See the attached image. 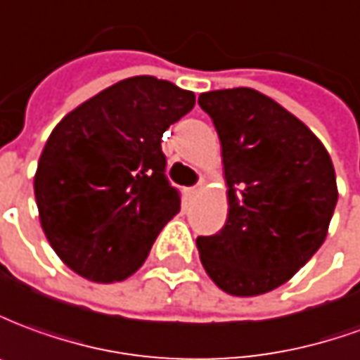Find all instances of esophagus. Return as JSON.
I'll return each mask as SVG.
<instances>
[{
    "label": "esophagus",
    "instance_id": "34e87169",
    "mask_svg": "<svg viewBox=\"0 0 360 360\" xmlns=\"http://www.w3.org/2000/svg\"><path fill=\"white\" fill-rule=\"evenodd\" d=\"M188 192H190V195H198V193L203 192V180H201V182L198 186H193V188H190Z\"/></svg>",
    "mask_w": 360,
    "mask_h": 360
}]
</instances>
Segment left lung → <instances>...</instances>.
Returning a JSON list of instances; mask_svg holds the SVG:
<instances>
[{
	"mask_svg": "<svg viewBox=\"0 0 360 360\" xmlns=\"http://www.w3.org/2000/svg\"><path fill=\"white\" fill-rule=\"evenodd\" d=\"M223 149L229 217L198 236L207 275L234 297L277 289L314 256L338 203L322 141L281 104L248 86L200 94Z\"/></svg>",
	"mask_w": 360,
	"mask_h": 360,
	"instance_id": "obj_1",
	"label": "left lung"
}]
</instances>
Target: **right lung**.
Segmentation results:
<instances>
[{
  "mask_svg": "<svg viewBox=\"0 0 360 360\" xmlns=\"http://www.w3.org/2000/svg\"><path fill=\"white\" fill-rule=\"evenodd\" d=\"M193 104L192 91L137 75L94 94L53 127L34 195L46 238L75 274L114 283L143 266L180 211L160 139Z\"/></svg>",
  "mask_w": 360,
  "mask_h": 360,
  "instance_id": "right-lung-1",
  "label": "right lung"
}]
</instances>
